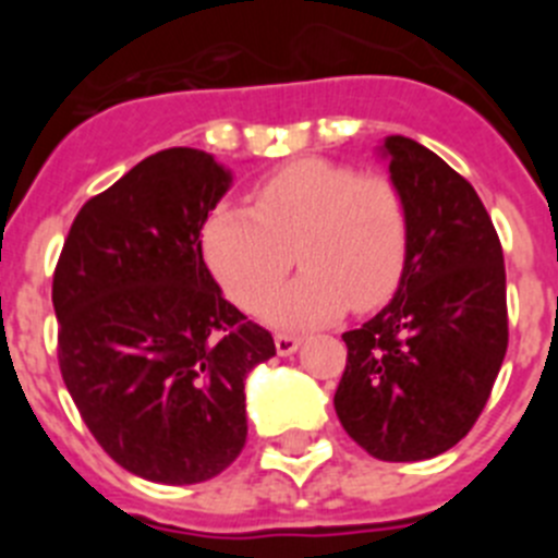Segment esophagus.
I'll list each match as a JSON object with an SVG mask.
<instances>
[{
  "mask_svg": "<svg viewBox=\"0 0 558 558\" xmlns=\"http://www.w3.org/2000/svg\"><path fill=\"white\" fill-rule=\"evenodd\" d=\"M274 343H276V352L282 354V357H288V354H293L295 349L302 347V338H295V335H276L274 338Z\"/></svg>",
  "mask_w": 558,
  "mask_h": 558,
  "instance_id": "obj_1",
  "label": "esophagus"
}]
</instances>
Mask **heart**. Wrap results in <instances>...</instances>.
Here are the masks:
<instances>
[{
	"instance_id": "b5f03b06",
	"label": "heart",
	"mask_w": 558,
	"mask_h": 558,
	"mask_svg": "<svg viewBox=\"0 0 558 558\" xmlns=\"http://www.w3.org/2000/svg\"><path fill=\"white\" fill-rule=\"evenodd\" d=\"M254 206L223 201L209 211L201 251L231 302L259 307L274 327L313 329L379 307L397 290L408 256V209L397 186L329 159L279 167L251 192Z\"/></svg>"
}]
</instances>
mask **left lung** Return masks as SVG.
I'll return each mask as SVG.
<instances>
[{"label": "left lung", "mask_w": 558, "mask_h": 558, "mask_svg": "<svg viewBox=\"0 0 558 558\" xmlns=\"http://www.w3.org/2000/svg\"><path fill=\"white\" fill-rule=\"evenodd\" d=\"M379 156L408 209V256L391 302L343 332L335 413L379 461H425L481 416L509 347L506 268L477 192L408 136Z\"/></svg>", "instance_id": "8db88e82"}]
</instances>
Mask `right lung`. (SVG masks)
Masks as SVG:
<instances>
[{
    "label": "right lung",
    "mask_w": 558,
    "mask_h": 558,
    "mask_svg": "<svg viewBox=\"0 0 558 558\" xmlns=\"http://www.w3.org/2000/svg\"><path fill=\"white\" fill-rule=\"evenodd\" d=\"M229 186L211 153H153L83 204L52 279L63 383L97 445L153 483L209 481L240 456L245 377L276 354L204 263Z\"/></svg>",
    "instance_id": "obj_1"
}]
</instances>
